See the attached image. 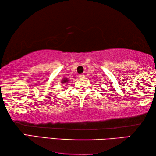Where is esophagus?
<instances>
[{
  "label": "esophagus",
  "instance_id": "esophagus-1",
  "mask_svg": "<svg viewBox=\"0 0 156 156\" xmlns=\"http://www.w3.org/2000/svg\"><path fill=\"white\" fill-rule=\"evenodd\" d=\"M79 77L82 79V78H84V75L83 74H80V75H79Z\"/></svg>",
  "mask_w": 156,
  "mask_h": 156
}]
</instances>
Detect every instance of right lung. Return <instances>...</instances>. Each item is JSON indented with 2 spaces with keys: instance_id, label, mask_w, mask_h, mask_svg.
<instances>
[{
  "instance_id": "obj_1",
  "label": "right lung",
  "mask_w": 156,
  "mask_h": 156,
  "mask_svg": "<svg viewBox=\"0 0 156 156\" xmlns=\"http://www.w3.org/2000/svg\"><path fill=\"white\" fill-rule=\"evenodd\" d=\"M67 81H68V80H66V79H65V80H63L62 82H63V83H66V82H67Z\"/></svg>"
}]
</instances>
